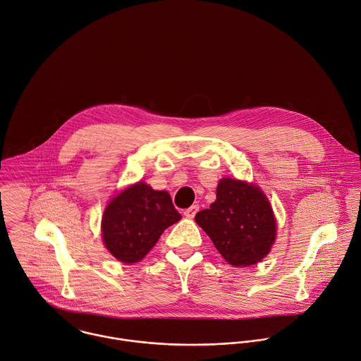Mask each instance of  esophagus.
I'll return each mask as SVG.
<instances>
[{"label": "esophagus", "instance_id": "obj_1", "mask_svg": "<svg viewBox=\"0 0 361 361\" xmlns=\"http://www.w3.org/2000/svg\"><path fill=\"white\" fill-rule=\"evenodd\" d=\"M198 211H200V207L198 205H192V207H190L188 209L184 211V215H185V217H188V219H192V217L197 215Z\"/></svg>", "mask_w": 361, "mask_h": 361}]
</instances>
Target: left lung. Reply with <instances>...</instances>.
<instances>
[{
    "instance_id": "obj_1",
    "label": "left lung",
    "mask_w": 361,
    "mask_h": 361,
    "mask_svg": "<svg viewBox=\"0 0 361 361\" xmlns=\"http://www.w3.org/2000/svg\"><path fill=\"white\" fill-rule=\"evenodd\" d=\"M217 251L233 267L259 262L276 237V221L265 194L244 181H219L216 201L195 215Z\"/></svg>"
}]
</instances>
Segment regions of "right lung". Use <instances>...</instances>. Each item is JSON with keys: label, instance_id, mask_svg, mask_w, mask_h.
I'll return each mask as SVG.
<instances>
[{"label": "right lung", "instance_id": "obj_1", "mask_svg": "<svg viewBox=\"0 0 361 361\" xmlns=\"http://www.w3.org/2000/svg\"><path fill=\"white\" fill-rule=\"evenodd\" d=\"M180 219L169 192L154 191L145 183L134 184L113 198L103 214L104 245L118 261L138 262Z\"/></svg>", "mask_w": 361, "mask_h": 361}]
</instances>
